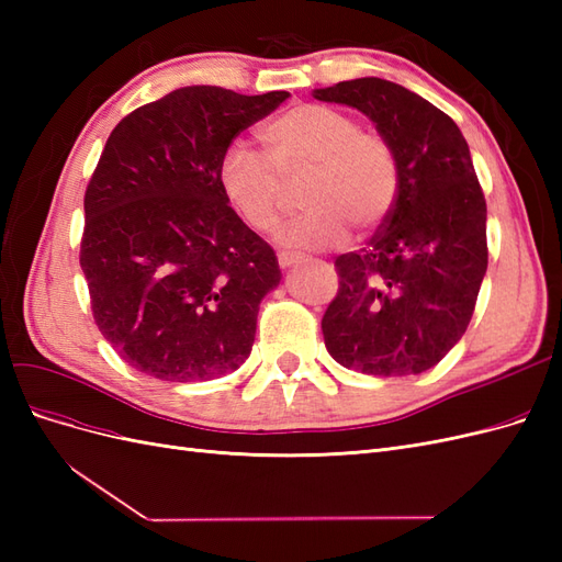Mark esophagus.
Masks as SVG:
<instances>
[{
  "instance_id": "34e87169",
  "label": "esophagus",
  "mask_w": 562,
  "mask_h": 562,
  "mask_svg": "<svg viewBox=\"0 0 562 562\" xmlns=\"http://www.w3.org/2000/svg\"><path fill=\"white\" fill-rule=\"evenodd\" d=\"M297 262H302V255H297V252H279V265H281V269L295 267Z\"/></svg>"
}]
</instances>
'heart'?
Here are the masks:
<instances>
[{
    "instance_id": "b5f03b06",
    "label": "heart",
    "mask_w": 562,
    "mask_h": 562,
    "mask_svg": "<svg viewBox=\"0 0 562 562\" xmlns=\"http://www.w3.org/2000/svg\"><path fill=\"white\" fill-rule=\"evenodd\" d=\"M267 158L232 145L220 161V190L255 232H271L285 211V184L307 176L300 201L307 213L285 223L277 241L326 250L347 241L349 226L380 227L398 196L396 151L378 131H366L342 110L300 103L260 131Z\"/></svg>"
}]
</instances>
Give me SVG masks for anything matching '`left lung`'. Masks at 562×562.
I'll return each mask as SVG.
<instances>
[{
  "label": "left lung",
  "mask_w": 562,
  "mask_h": 562,
  "mask_svg": "<svg viewBox=\"0 0 562 562\" xmlns=\"http://www.w3.org/2000/svg\"><path fill=\"white\" fill-rule=\"evenodd\" d=\"M314 98L363 112L398 161L389 217L366 248L335 260L326 349L366 375H419L467 333L487 269V209L469 145L446 112L394 81H339Z\"/></svg>",
  "instance_id": "1"
}]
</instances>
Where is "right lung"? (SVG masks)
<instances>
[{
	"instance_id": "add662e5",
	"label": "right lung",
	"mask_w": 562,
	"mask_h": 562,
	"mask_svg": "<svg viewBox=\"0 0 562 562\" xmlns=\"http://www.w3.org/2000/svg\"><path fill=\"white\" fill-rule=\"evenodd\" d=\"M288 95L184 87L110 133L83 196L79 262L100 333L145 375L213 380L250 356L281 269L220 190V161Z\"/></svg>"
}]
</instances>
